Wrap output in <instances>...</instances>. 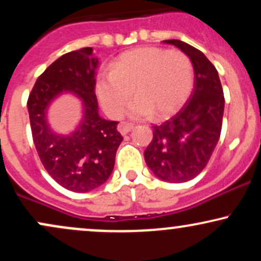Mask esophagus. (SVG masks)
Returning <instances> with one entry per match:
<instances>
[{
    "mask_svg": "<svg viewBox=\"0 0 261 261\" xmlns=\"http://www.w3.org/2000/svg\"><path fill=\"white\" fill-rule=\"evenodd\" d=\"M133 128H134V126L131 124H127V122H121V124L119 125V133H120L121 135H126L130 133Z\"/></svg>",
    "mask_w": 261,
    "mask_h": 261,
    "instance_id": "34e87169",
    "label": "esophagus"
}]
</instances>
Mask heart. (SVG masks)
I'll return each instance as SVG.
<instances>
[{
  "label": "heart",
  "mask_w": 261,
  "mask_h": 261,
  "mask_svg": "<svg viewBox=\"0 0 261 261\" xmlns=\"http://www.w3.org/2000/svg\"><path fill=\"white\" fill-rule=\"evenodd\" d=\"M194 67L190 59L178 50L141 46L121 54L112 70L95 80V92L110 118L124 115L128 100V116L143 120L155 115L167 119L185 106L194 88Z\"/></svg>",
  "instance_id": "heart-1"
}]
</instances>
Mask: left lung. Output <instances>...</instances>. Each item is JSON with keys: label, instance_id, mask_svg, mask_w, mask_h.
<instances>
[{"label": "left lung", "instance_id": "obj_1", "mask_svg": "<svg viewBox=\"0 0 261 261\" xmlns=\"http://www.w3.org/2000/svg\"><path fill=\"white\" fill-rule=\"evenodd\" d=\"M190 59L195 74L193 94L187 106L162 125L153 126V140L145 161L158 179L185 182L202 169L220 140L224 110L223 89L218 72L200 50L181 40H164Z\"/></svg>", "mask_w": 261, "mask_h": 261}]
</instances>
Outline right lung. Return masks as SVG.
<instances>
[{
    "label": "right lung",
    "instance_id": "1",
    "mask_svg": "<svg viewBox=\"0 0 261 261\" xmlns=\"http://www.w3.org/2000/svg\"><path fill=\"white\" fill-rule=\"evenodd\" d=\"M99 60L92 47L65 54L37 80L28 98V112L35 148L51 178L74 193H88L112 175L122 136L118 121L99 115L95 74ZM71 94L81 101L83 116L73 132L56 133L47 113L56 99Z\"/></svg>",
    "mask_w": 261,
    "mask_h": 261
}]
</instances>
